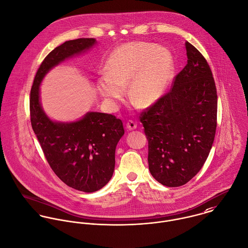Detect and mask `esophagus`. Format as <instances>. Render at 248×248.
Masks as SVG:
<instances>
[{
	"mask_svg": "<svg viewBox=\"0 0 248 248\" xmlns=\"http://www.w3.org/2000/svg\"><path fill=\"white\" fill-rule=\"evenodd\" d=\"M126 128L129 130V131H133V130H136L138 128V125L136 122H134L133 120H129L127 123H126Z\"/></svg>",
	"mask_w": 248,
	"mask_h": 248,
	"instance_id": "34e87169",
	"label": "esophagus"
}]
</instances>
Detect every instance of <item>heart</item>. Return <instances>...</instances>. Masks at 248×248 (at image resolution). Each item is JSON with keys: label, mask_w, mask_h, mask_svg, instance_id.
<instances>
[{"label": "heart", "mask_w": 248, "mask_h": 248, "mask_svg": "<svg viewBox=\"0 0 248 248\" xmlns=\"http://www.w3.org/2000/svg\"><path fill=\"white\" fill-rule=\"evenodd\" d=\"M106 71L97 79V90L108 103L125 94L141 107L151 106L165 93L174 72L169 49L153 43L131 42L117 46L107 60Z\"/></svg>", "instance_id": "1"}]
</instances>
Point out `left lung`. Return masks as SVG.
Segmentation results:
<instances>
[{
  "instance_id": "1",
  "label": "left lung",
  "mask_w": 248,
  "mask_h": 248,
  "mask_svg": "<svg viewBox=\"0 0 248 248\" xmlns=\"http://www.w3.org/2000/svg\"><path fill=\"white\" fill-rule=\"evenodd\" d=\"M187 64L169 93L140 114L152 176L168 187L195 177L206 161L217 128V96L203 55L185 43Z\"/></svg>"
}]
</instances>
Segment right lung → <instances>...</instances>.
Instances as JSON below:
<instances>
[{
  "mask_svg": "<svg viewBox=\"0 0 248 248\" xmlns=\"http://www.w3.org/2000/svg\"><path fill=\"white\" fill-rule=\"evenodd\" d=\"M95 44L93 38H80L50 51L36 72L30 100L31 126L50 168L68 186L86 193L101 189L112 177L123 123L112 114L96 111L74 122L52 121L41 106L40 84L52 68Z\"/></svg>",
  "mask_w": 248,
  "mask_h": 248,
  "instance_id": "1",
  "label": "right lung"
}]
</instances>
